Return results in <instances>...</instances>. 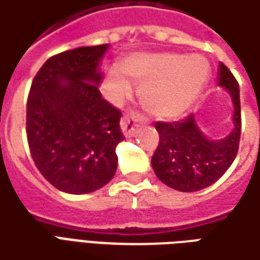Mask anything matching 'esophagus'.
Here are the masks:
<instances>
[{
    "instance_id": "34e87169",
    "label": "esophagus",
    "mask_w": 260,
    "mask_h": 260,
    "mask_svg": "<svg viewBox=\"0 0 260 260\" xmlns=\"http://www.w3.org/2000/svg\"><path fill=\"white\" fill-rule=\"evenodd\" d=\"M139 118L138 117H124L121 119V131L122 134L126 138H131V136H135L136 128H138V124H139Z\"/></svg>"
}]
</instances>
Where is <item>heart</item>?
<instances>
[{"mask_svg": "<svg viewBox=\"0 0 260 260\" xmlns=\"http://www.w3.org/2000/svg\"><path fill=\"white\" fill-rule=\"evenodd\" d=\"M208 63L200 54L134 53L125 57L121 69L112 67L103 83L105 99L121 104L139 86L145 110L159 119L181 117L193 105L208 79Z\"/></svg>", "mask_w": 260, "mask_h": 260, "instance_id": "b5f03b06", "label": "heart"}]
</instances>
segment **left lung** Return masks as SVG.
Here are the masks:
<instances>
[{
	"label": "left lung",
	"instance_id": "left-lung-1",
	"mask_svg": "<svg viewBox=\"0 0 260 260\" xmlns=\"http://www.w3.org/2000/svg\"><path fill=\"white\" fill-rule=\"evenodd\" d=\"M217 83L231 95L232 131L221 139H211L200 129L190 114L179 122H156L159 146L152 156L157 179L174 190L191 193L211 186L235 160L241 136V101L237 80L219 63Z\"/></svg>",
	"mask_w": 260,
	"mask_h": 260
}]
</instances>
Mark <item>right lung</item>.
<instances>
[{
    "instance_id": "1",
    "label": "right lung",
    "mask_w": 260,
    "mask_h": 260,
    "mask_svg": "<svg viewBox=\"0 0 260 260\" xmlns=\"http://www.w3.org/2000/svg\"><path fill=\"white\" fill-rule=\"evenodd\" d=\"M108 43L67 50L45 61L26 104V135L36 168L57 190L92 193L117 172L121 112L101 97Z\"/></svg>"
}]
</instances>
